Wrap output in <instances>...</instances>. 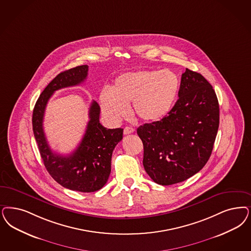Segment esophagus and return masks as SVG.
Masks as SVG:
<instances>
[{
    "mask_svg": "<svg viewBox=\"0 0 251 251\" xmlns=\"http://www.w3.org/2000/svg\"><path fill=\"white\" fill-rule=\"evenodd\" d=\"M123 132H124V134H126V135H127V134H130V133L134 132V129L131 128V127H125Z\"/></svg>",
    "mask_w": 251,
    "mask_h": 251,
    "instance_id": "esophagus-1",
    "label": "esophagus"
}]
</instances>
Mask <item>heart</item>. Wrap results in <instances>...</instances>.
Masks as SVG:
<instances>
[{
    "instance_id": "b5f03b06",
    "label": "heart",
    "mask_w": 251,
    "mask_h": 251,
    "mask_svg": "<svg viewBox=\"0 0 251 251\" xmlns=\"http://www.w3.org/2000/svg\"><path fill=\"white\" fill-rule=\"evenodd\" d=\"M179 87L177 75L169 69L126 73L116 79L110 91L102 92V109L110 120L119 121L132 103V112L140 121L156 122L172 110Z\"/></svg>"
}]
</instances>
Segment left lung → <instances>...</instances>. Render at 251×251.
I'll use <instances>...</instances> for the list:
<instances>
[{
    "label": "left lung",
    "mask_w": 251,
    "mask_h": 251,
    "mask_svg": "<svg viewBox=\"0 0 251 251\" xmlns=\"http://www.w3.org/2000/svg\"><path fill=\"white\" fill-rule=\"evenodd\" d=\"M178 96L168 116L137 129L144 168L161 185L183 182L199 173L211 155L219 128L218 98L201 74L186 69Z\"/></svg>",
    "instance_id": "left-lung-1"
}]
</instances>
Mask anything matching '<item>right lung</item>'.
Returning a JSON list of instances; mask_svg holds the SVG:
<instances>
[{"label": "right lung", "instance_id": "obj_1", "mask_svg": "<svg viewBox=\"0 0 251 251\" xmlns=\"http://www.w3.org/2000/svg\"><path fill=\"white\" fill-rule=\"evenodd\" d=\"M88 75V66H78L59 73L46 86L35 104L32 126L39 151L47 172L55 182L70 190L91 193L101 189L111 172L115 147L122 140L123 129H106L100 123V106L92 102L86 131L74 152L62 156L52 152L45 137L44 117L52 94L63 88L76 86Z\"/></svg>", "mask_w": 251, "mask_h": 251}]
</instances>
